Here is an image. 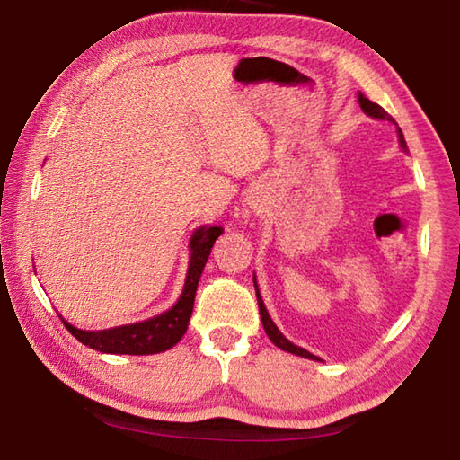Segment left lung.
Instances as JSON below:
<instances>
[{
  "label": "left lung",
  "mask_w": 460,
  "mask_h": 460,
  "mask_svg": "<svg viewBox=\"0 0 460 460\" xmlns=\"http://www.w3.org/2000/svg\"><path fill=\"white\" fill-rule=\"evenodd\" d=\"M359 105H361L363 111L367 113L369 118H373V119L394 121V119H392V115H387V111H385L384 107H379L377 103H373V101H369L367 97L361 95V93H359ZM395 126H398V123H395ZM398 136H400V146H402V150H408V147H406V139H403V134H402V129H400V128H398ZM253 284H255V278H253ZM255 296H258L260 314H261V324H263V329H266L270 341L274 342L276 347L282 349V351H288V353H292V355H300V357H306V359L318 361V357H316V355L308 353L306 349H302V347H296L294 342L288 341V339L284 337V334L278 331V326H276V324H274V321H271V318H270L266 306H263V300H261V294H260V290H258V284H255Z\"/></svg>",
  "instance_id": "obj_1"
}]
</instances>
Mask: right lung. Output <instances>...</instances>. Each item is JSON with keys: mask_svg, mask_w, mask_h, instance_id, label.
Instances as JSON below:
<instances>
[{"mask_svg": "<svg viewBox=\"0 0 460 460\" xmlns=\"http://www.w3.org/2000/svg\"><path fill=\"white\" fill-rule=\"evenodd\" d=\"M223 233L221 227H200L192 233L190 237V261L189 271H186L184 290L178 298L176 305L154 318H147L142 323L115 326L107 331H81L76 326L65 323L68 332L83 345L95 349L99 353L111 355H154L168 351L174 347L182 334L189 329V321L194 306V296H197V286L205 263L211 255L215 239Z\"/></svg>", "mask_w": 460, "mask_h": 460, "instance_id": "1", "label": "right lung"}]
</instances>
